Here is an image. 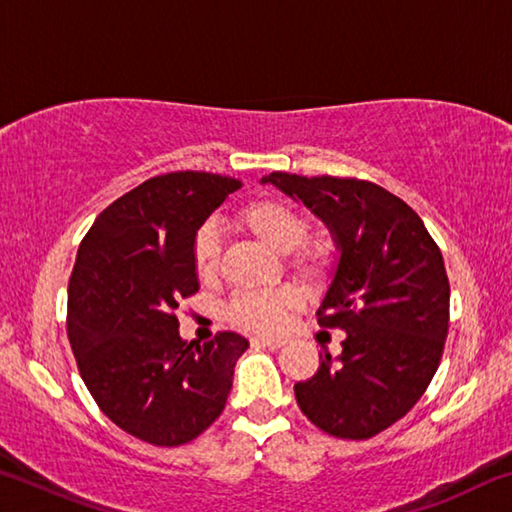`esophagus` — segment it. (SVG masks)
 Here are the masks:
<instances>
[{"mask_svg": "<svg viewBox=\"0 0 512 512\" xmlns=\"http://www.w3.org/2000/svg\"><path fill=\"white\" fill-rule=\"evenodd\" d=\"M253 343L264 345V348L277 350V348H282V345H284V339H273V336H255Z\"/></svg>", "mask_w": 512, "mask_h": 512, "instance_id": "34e87169", "label": "esophagus"}]
</instances>
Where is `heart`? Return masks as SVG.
<instances>
[{"instance_id": "heart-1", "label": "heart", "mask_w": 512, "mask_h": 512, "mask_svg": "<svg viewBox=\"0 0 512 512\" xmlns=\"http://www.w3.org/2000/svg\"><path fill=\"white\" fill-rule=\"evenodd\" d=\"M235 221L241 230L262 241L275 253L289 255L291 266L302 275H316L325 266V250L320 246H307L309 223L305 214L296 207L277 201V198H262L253 201L237 212ZM219 235L214 228H203L194 239V271L203 282H210L219 271ZM298 305V296L291 289L277 291H246L232 300L230 318L244 329L253 332H277L287 323L289 311Z\"/></svg>"}]
</instances>
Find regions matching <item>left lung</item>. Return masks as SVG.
<instances>
[{
	"label": "left lung",
	"mask_w": 512,
	"mask_h": 512,
	"mask_svg": "<svg viewBox=\"0 0 512 512\" xmlns=\"http://www.w3.org/2000/svg\"><path fill=\"white\" fill-rule=\"evenodd\" d=\"M327 225L339 262L318 325L345 332L316 375L293 386L300 411L336 438L377 436L404 418L438 370L449 327L443 255L402 198L357 178L273 171L262 178Z\"/></svg>",
	"instance_id": "obj_1"
}]
</instances>
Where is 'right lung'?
I'll return each instance as SVG.
<instances>
[{
  "label": "right lung",
  "mask_w": 512,
  "mask_h": 512,
  "mask_svg": "<svg viewBox=\"0 0 512 512\" xmlns=\"http://www.w3.org/2000/svg\"><path fill=\"white\" fill-rule=\"evenodd\" d=\"M241 187L230 176H155L103 210L79 246L67 293V336L101 411L158 447L194 440L219 418L248 341L221 332L187 343L180 302L198 291L194 239Z\"/></svg>",
  "instance_id": "add662e5"
}]
</instances>
